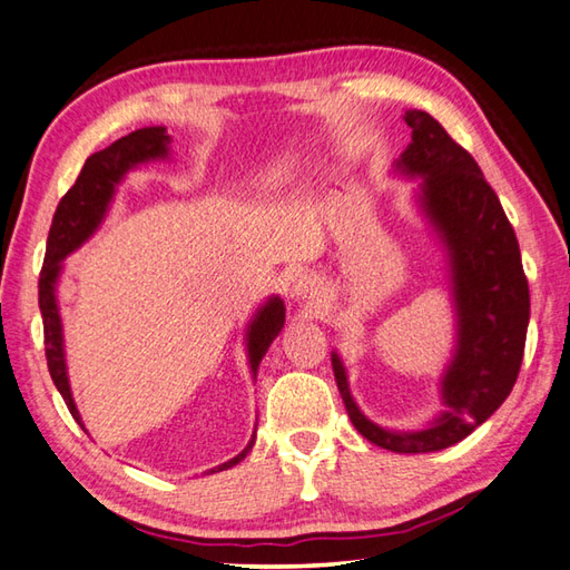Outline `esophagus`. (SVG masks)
<instances>
[{
  "label": "esophagus",
  "mask_w": 570,
  "mask_h": 570,
  "mask_svg": "<svg viewBox=\"0 0 570 570\" xmlns=\"http://www.w3.org/2000/svg\"><path fill=\"white\" fill-rule=\"evenodd\" d=\"M292 296L296 301H306V304H313V301H318V296H321V286L316 278L304 274V276H298L296 284L292 286Z\"/></svg>",
  "instance_id": "esophagus-1"
}]
</instances>
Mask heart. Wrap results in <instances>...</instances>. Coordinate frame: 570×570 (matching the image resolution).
Segmentation results:
<instances>
[{"mask_svg":"<svg viewBox=\"0 0 570 570\" xmlns=\"http://www.w3.org/2000/svg\"><path fill=\"white\" fill-rule=\"evenodd\" d=\"M269 174H272V178H282V176L286 174V166H282V164H276V166L272 168V171H269Z\"/></svg>","mask_w":570,"mask_h":570,"instance_id":"1","label":"heart"}]
</instances>
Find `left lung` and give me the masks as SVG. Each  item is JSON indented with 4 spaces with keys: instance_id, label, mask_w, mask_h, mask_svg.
Wrapping results in <instances>:
<instances>
[{
    "instance_id": "obj_1",
    "label": "left lung",
    "mask_w": 570,
    "mask_h": 570,
    "mask_svg": "<svg viewBox=\"0 0 570 570\" xmlns=\"http://www.w3.org/2000/svg\"><path fill=\"white\" fill-rule=\"evenodd\" d=\"M411 144L394 171L421 178L419 210L441 239L455 311V347L441 377L443 411L423 429L394 431L370 421L350 394L347 372L331 353L337 390L353 426L392 453L451 448L510 396L522 367L529 284L514 229L475 159L429 112L409 110Z\"/></svg>"
}]
</instances>
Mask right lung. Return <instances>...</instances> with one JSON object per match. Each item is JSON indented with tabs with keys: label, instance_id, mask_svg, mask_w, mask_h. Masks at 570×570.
<instances>
[{
	"label": "right lung",
	"instance_id": "1",
	"mask_svg": "<svg viewBox=\"0 0 570 570\" xmlns=\"http://www.w3.org/2000/svg\"><path fill=\"white\" fill-rule=\"evenodd\" d=\"M168 144L171 137L166 135V127H144L131 131V135L117 139L110 147L88 156L82 171L76 184L60 198L51 229H48V242H46V259L39 278V308L43 318V341H46V360H48V372H51V380L56 390L63 396L68 411L82 426V419L78 414V406L72 402L70 382H68V367H66V350H63V325H60V311H58V298H56V286L60 278V269H63V262L68 254L76 252L82 242L92 237L95 229L100 227L105 220L107 210H110V203L115 198L117 186L122 184V178L141 164L149 161H161L168 159ZM286 321V306L278 296H272L264 306L257 308L254 318L247 325L245 341H247V360L252 377H257L259 362L266 355V350L274 343V337L282 333ZM257 431V426H254ZM88 433V431H85ZM254 439L257 435L252 433V441L247 443L245 451L239 455L229 458L227 463L217 465L210 472H220L237 465L239 460H245L252 451Z\"/></svg>",
	"mask_w": 570,
	"mask_h": 570
}]
</instances>
